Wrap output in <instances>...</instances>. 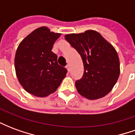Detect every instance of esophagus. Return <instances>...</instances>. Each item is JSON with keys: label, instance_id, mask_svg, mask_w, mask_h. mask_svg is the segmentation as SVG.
<instances>
[{"label": "esophagus", "instance_id": "obj_1", "mask_svg": "<svg viewBox=\"0 0 135 135\" xmlns=\"http://www.w3.org/2000/svg\"><path fill=\"white\" fill-rule=\"evenodd\" d=\"M66 69H67V71L69 72L70 71V66H69V65H66Z\"/></svg>", "mask_w": 135, "mask_h": 135}]
</instances>
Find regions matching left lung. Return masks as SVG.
<instances>
[{
  "instance_id": "8db88e82",
  "label": "left lung",
  "mask_w": 135,
  "mask_h": 135,
  "mask_svg": "<svg viewBox=\"0 0 135 135\" xmlns=\"http://www.w3.org/2000/svg\"><path fill=\"white\" fill-rule=\"evenodd\" d=\"M79 53L84 74L75 86L81 95L90 100L105 96L113 89L120 74L118 54L113 45L95 30L65 35Z\"/></svg>"
}]
</instances>
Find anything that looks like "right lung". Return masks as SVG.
I'll return each mask as SVG.
<instances>
[{"instance_id":"1","label":"right lung","mask_w":135,"mask_h":135,"mask_svg":"<svg viewBox=\"0 0 135 135\" xmlns=\"http://www.w3.org/2000/svg\"><path fill=\"white\" fill-rule=\"evenodd\" d=\"M61 35L46 27H39L27 36L16 50V76L25 90L35 96L46 97L56 92L67 73L51 51Z\"/></svg>"}]
</instances>
